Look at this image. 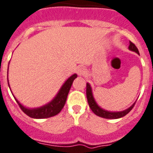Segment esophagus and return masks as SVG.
Instances as JSON below:
<instances>
[{"label": "esophagus", "instance_id": "obj_1", "mask_svg": "<svg viewBox=\"0 0 153 153\" xmlns=\"http://www.w3.org/2000/svg\"><path fill=\"white\" fill-rule=\"evenodd\" d=\"M77 73L79 74V76H83V75H85L87 71H86V69H85L84 68H78L77 70Z\"/></svg>", "mask_w": 153, "mask_h": 153}]
</instances>
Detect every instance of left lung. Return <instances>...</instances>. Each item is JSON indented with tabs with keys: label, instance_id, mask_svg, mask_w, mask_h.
I'll list each match as a JSON object with an SVG mask.
<instances>
[{
	"label": "left lung",
	"instance_id": "left-lung-1",
	"mask_svg": "<svg viewBox=\"0 0 153 153\" xmlns=\"http://www.w3.org/2000/svg\"><path fill=\"white\" fill-rule=\"evenodd\" d=\"M129 49L133 52H135L137 53V54H139L138 49L136 47L134 43H132L131 42H130V45H129ZM86 97H87V100L88 104H89V106L90 108L93 112L95 114V115L100 116V117L105 118V119H110V120H115V119H120V118L123 117L126 114H128L132 108L134 106L135 103H134L130 108H128L126 110L122 111H109L105 110V109L101 108L100 106H98V105L97 104L96 100L94 99V95H93V93H92V89L91 86L89 85V83H86Z\"/></svg>",
	"mask_w": 153,
	"mask_h": 153
}]
</instances>
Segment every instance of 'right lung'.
<instances>
[{
  "label": "right lung",
  "mask_w": 153,
  "mask_h": 153,
  "mask_svg": "<svg viewBox=\"0 0 153 153\" xmlns=\"http://www.w3.org/2000/svg\"><path fill=\"white\" fill-rule=\"evenodd\" d=\"M76 78V74H74L70 78H68L67 81L64 83V85H62V87L59 90L56 96L53 98V100H51L50 102L46 104L45 105L40 107V108H27L21 105L20 103L18 101V100L14 96L13 97L16 99V102L19 105V108L22 109V111L30 117L33 118V119H45V118L52 117V116H54V115H57L58 113H59V111H61L62 108H64L66 100H67L68 93L70 91L73 82ZM8 86H9V84H8Z\"/></svg>",
  "instance_id": "obj_1"
}]
</instances>
